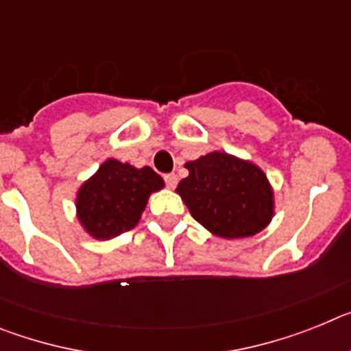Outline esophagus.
Listing matches in <instances>:
<instances>
[{"label": "esophagus", "mask_w": 351, "mask_h": 351, "mask_svg": "<svg viewBox=\"0 0 351 351\" xmlns=\"http://www.w3.org/2000/svg\"><path fill=\"white\" fill-rule=\"evenodd\" d=\"M165 182H167V186H169L170 190H173V188L178 186V176H176V173H167Z\"/></svg>", "instance_id": "esophagus-1"}]
</instances>
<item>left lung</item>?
Instances as JSON below:
<instances>
[{"instance_id":"1","label":"left lung","mask_w":351,"mask_h":351,"mask_svg":"<svg viewBox=\"0 0 351 351\" xmlns=\"http://www.w3.org/2000/svg\"><path fill=\"white\" fill-rule=\"evenodd\" d=\"M188 178L176 193L213 235L243 239L262 232L274 216V190L253 161L213 151L186 161Z\"/></svg>"}]
</instances>
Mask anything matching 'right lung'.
<instances>
[{
    "label": "right lung",
    "instance_id": "obj_1",
    "mask_svg": "<svg viewBox=\"0 0 351 351\" xmlns=\"http://www.w3.org/2000/svg\"><path fill=\"white\" fill-rule=\"evenodd\" d=\"M163 186L151 167L137 169L108 158L77 190V219L96 241L114 239L137 226L149 197Z\"/></svg>",
    "mask_w": 351,
    "mask_h": 351
}]
</instances>
